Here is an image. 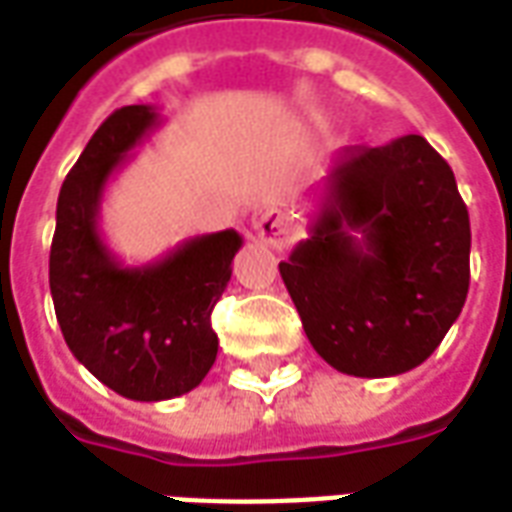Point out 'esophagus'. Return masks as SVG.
Masks as SVG:
<instances>
[{"label": "esophagus", "mask_w": 512, "mask_h": 512, "mask_svg": "<svg viewBox=\"0 0 512 512\" xmlns=\"http://www.w3.org/2000/svg\"><path fill=\"white\" fill-rule=\"evenodd\" d=\"M252 233H255L257 241L274 246V249H285L293 241L290 219L274 205H266L252 216Z\"/></svg>", "instance_id": "obj_1"}]
</instances>
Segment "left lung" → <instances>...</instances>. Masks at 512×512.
<instances>
[{
  "label": "left lung",
  "mask_w": 512,
  "mask_h": 512,
  "mask_svg": "<svg viewBox=\"0 0 512 512\" xmlns=\"http://www.w3.org/2000/svg\"><path fill=\"white\" fill-rule=\"evenodd\" d=\"M310 235L279 274L312 348L340 373L386 378L428 359L469 293V211L419 134L345 147Z\"/></svg>",
  "instance_id": "left-lung-1"
}]
</instances>
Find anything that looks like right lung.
<instances>
[{"label": "right lung", "instance_id": "right-lung-1", "mask_svg": "<svg viewBox=\"0 0 512 512\" xmlns=\"http://www.w3.org/2000/svg\"><path fill=\"white\" fill-rule=\"evenodd\" d=\"M158 126L153 106H123L87 142L62 183L49 285L71 354L117 395L156 403L191 392L216 362L211 312L244 238L197 235L147 263L123 266L98 230L109 178Z\"/></svg>", "mask_w": 512, "mask_h": 512}]
</instances>
